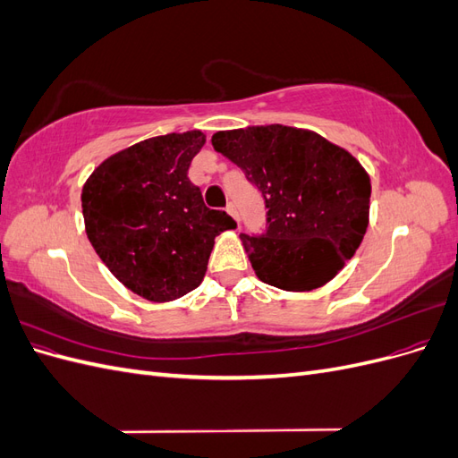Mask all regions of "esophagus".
<instances>
[{
  "instance_id": "obj_1",
  "label": "esophagus",
  "mask_w": 458,
  "mask_h": 458,
  "mask_svg": "<svg viewBox=\"0 0 458 458\" xmlns=\"http://www.w3.org/2000/svg\"><path fill=\"white\" fill-rule=\"evenodd\" d=\"M227 212H229L234 219L241 221V214H239V210H237V204H234V202H229V204H227Z\"/></svg>"
}]
</instances>
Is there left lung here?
Returning a JSON list of instances; mask_svg holds the SVG:
<instances>
[{
  "mask_svg": "<svg viewBox=\"0 0 458 458\" xmlns=\"http://www.w3.org/2000/svg\"><path fill=\"white\" fill-rule=\"evenodd\" d=\"M217 152L263 197L267 224L241 239L259 281L303 293L328 283L363 241L370 179L348 150L308 130L217 131Z\"/></svg>",
  "mask_w": 458,
  "mask_h": 458,
  "instance_id": "obj_1",
  "label": "left lung"
}]
</instances>
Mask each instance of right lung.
<instances>
[{"label":"right lung","mask_w":458,"mask_h":458,"mask_svg":"<svg viewBox=\"0 0 458 458\" xmlns=\"http://www.w3.org/2000/svg\"><path fill=\"white\" fill-rule=\"evenodd\" d=\"M202 131L152 137L116 152L81 189L86 233L116 279L150 301L195 290L214 239L237 224L210 210L187 175Z\"/></svg>","instance_id":"obj_1"}]
</instances>
